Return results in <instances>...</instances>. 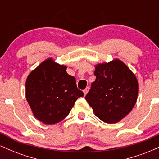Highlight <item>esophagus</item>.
<instances>
[{
	"label": "esophagus",
	"mask_w": 159,
	"mask_h": 159,
	"mask_svg": "<svg viewBox=\"0 0 159 159\" xmlns=\"http://www.w3.org/2000/svg\"><path fill=\"white\" fill-rule=\"evenodd\" d=\"M89 90H90V87H86V88L84 89V90L83 92H84V96H85L86 94L87 93H88Z\"/></svg>",
	"instance_id": "1"
}]
</instances>
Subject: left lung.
<instances>
[{"mask_svg":"<svg viewBox=\"0 0 159 159\" xmlns=\"http://www.w3.org/2000/svg\"><path fill=\"white\" fill-rule=\"evenodd\" d=\"M96 81L86 100L95 115L106 123H116L130 113L138 93V80L120 60L100 63L94 72Z\"/></svg>","mask_w":159,"mask_h":159,"instance_id":"left-lung-1","label":"left lung"}]
</instances>
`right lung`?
Segmentation results:
<instances>
[{"instance_id":"obj_1","label":"right lung","mask_w":159,"mask_h":159,"mask_svg":"<svg viewBox=\"0 0 159 159\" xmlns=\"http://www.w3.org/2000/svg\"><path fill=\"white\" fill-rule=\"evenodd\" d=\"M66 68L49 58L27 76V101L34 116L43 123L62 121L76 100L84 96L77 88L75 78L66 72Z\"/></svg>"}]
</instances>
